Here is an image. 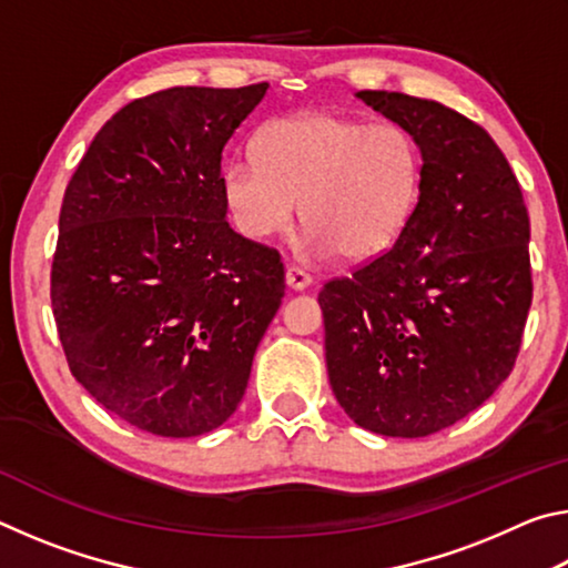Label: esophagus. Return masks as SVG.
Listing matches in <instances>:
<instances>
[{"label":"esophagus","instance_id":"1","mask_svg":"<svg viewBox=\"0 0 568 568\" xmlns=\"http://www.w3.org/2000/svg\"><path fill=\"white\" fill-rule=\"evenodd\" d=\"M285 283H287V287H291V291H305V287H311L313 277L307 275L305 271H301V267L291 265L285 271Z\"/></svg>","mask_w":568,"mask_h":568}]
</instances>
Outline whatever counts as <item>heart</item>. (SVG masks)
Masks as SVG:
<instances>
[{
    "instance_id": "b5f03b06",
    "label": "heart",
    "mask_w": 568,
    "mask_h": 568,
    "mask_svg": "<svg viewBox=\"0 0 568 568\" xmlns=\"http://www.w3.org/2000/svg\"><path fill=\"white\" fill-rule=\"evenodd\" d=\"M423 152L413 132L338 112H301L267 122L255 158L223 170L233 225L250 240L285 233L301 200L303 247L365 263L386 253L416 215Z\"/></svg>"
}]
</instances>
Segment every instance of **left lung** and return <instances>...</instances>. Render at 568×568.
<instances>
[{
    "mask_svg": "<svg viewBox=\"0 0 568 568\" xmlns=\"http://www.w3.org/2000/svg\"><path fill=\"white\" fill-rule=\"evenodd\" d=\"M355 98L413 132L423 190L388 253L321 291L325 363L361 428L423 438L466 418L511 373L531 307V227L484 128L410 94Z\"/></svg>",
    "mask_w": 568,
    "mask_h": 568,
    "instance_id": "obj_1",
    "label": "left lung"
}]
</instances>
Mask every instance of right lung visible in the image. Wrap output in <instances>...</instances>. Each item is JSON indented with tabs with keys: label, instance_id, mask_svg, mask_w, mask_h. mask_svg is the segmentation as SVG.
Wrapping results in <instances>:
<instances>
[{
	"label": "right lung",
	"instance_id": "obj_1",
	"mask_svg": "<svg viewBox=\"0 0 568 568\" xmlns=\"http://www.w3.org/2000/svg\"><path fill=\"white\" fill-rule=\"evenodd\" d=\"M267 88H170L124 104L67 185L52 263L67 363L148 434L223 426L281 307V255L227 225L220 172Z\"/></svg>",
	"mask_w": 568,
	"mask_h": 568
}]
</instances>
